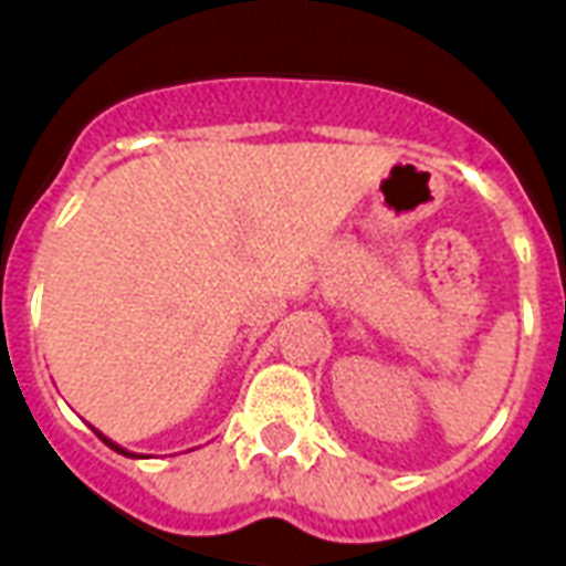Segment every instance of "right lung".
<instances>
[{"instance_id":"1","label":"right lung","mask_w":566,"mask_h":566,"mask_svg":"<svg viewBox=\"0 0 566 566\" xmlns=\"http://www.w3.org/2000/svg\"><path fill=\"white\" fill-rule=\"evenodd\" d=\"M96 437L103 439V442H105V446H108V449L120 451V454H127V458H145V454H136V451H127V449H120V446H117V442H112V439H108V437H103V433H99V430H96Z\"/></svg>"}]
</instances>
